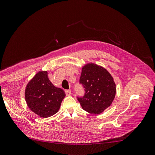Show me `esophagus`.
Instances as JSON below:
<instances>
[{"label":"esophagus","mask_w":155,"mask_h":155,"mask_svg":"<svg viewBox=\"0 0 155 155\" xmlns=\"http://www.w3.org/2000/svg\"><path fill=\"white\" fill-rule=\"evenodd\" d=\"M65 93H66V95H70V94H71V90L70 89H67L65 91Z\"/></svg>","instance_id":"34e87169"}]
</instances>
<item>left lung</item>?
Listing matches in <instances>:
<instances>
[{
  "label": "left lung",
  "instance_id": "1",
  "mask_svg": "<svg viewBox=\"0 0 155 155\" xmlns=\"http://www.w3.org/2000/svg\"><path fill=\"white\" fill-rule=\"evenodd\" d=\"M85 93L77 96L83 110L99 114L111 105L116 94V85L107 70L94 64L83 67L79 80Z\"/></svg>",
  "mask_w": 155,
  "mask_h": 155
}]
</instances>
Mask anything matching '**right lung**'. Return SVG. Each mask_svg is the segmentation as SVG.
Instances as JSON below:
<instances>
[{"label": "right lung", "mask_w": 155, "mask_h": 155, "mask_svg": "<svg viewBox=\"0 0 155 155\" xmlns=\"http://www.w3.org/2000/svg\"><path fill=\"white\" fill-rule=\"evenodd\" d=\"M65 96L63 89L58 88L51 83L47 71L38 72L28 84L25 91L28 106L43 118L57 113Z\"/></svg>", "instance_id": "1"}]
</instances>
